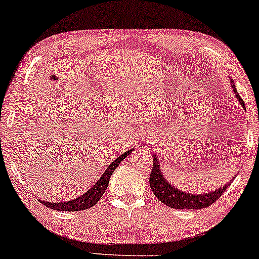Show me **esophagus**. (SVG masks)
Here are the masks:
<instances>
[{"label": "esophagus", "mask_w": 259, "mask_h": 259, "mask_svg": "<svg viewBox=\"0 0 259 259\" xmlns=\"http://www.w3.org/2000/svg\"><path fill=\"white\" fill-rule=\"evenodd\" d=\"M152 139H153V134H152V133H148V134L145 135V140H146L147 142H149L150 140H152Z\"/></svg>", "instance_id": "obj_1"}]
</instances>
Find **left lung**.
<instances>
[{"label": "left lung", "mask_w": 259, "mask_h": 259, "mask_svg": "<svg viewBox=\"0 0 259 259\" xmlns=\"http://www.w3.org/2000/svg\"><path fill=\"white\" fill-rule=\"evenodd\" d=\"M233 89H234V94H235V96L238 98L241 105L245 107L243 99H242L240 97V95L237 94L234 83H233ZM153 160H154L153 169L149 177V185L150 188H152V191L154 192L155 196L157 197V199H160V201H162L163 204L169 206L171 208L200 209V208L208 207V206L214 204V202H215L218 199L222 196V193L228 189L230 183H232L229 182V184L222 186L221 189L213 191V192L199 194V196H197V194L182 192V191L176 189L175 186L171 185L170 183L166 182L165 178L163 177L160 165H158L156 155H153Z\"/></svg>", "instance_id": "left-lung-1"}]
</instances>
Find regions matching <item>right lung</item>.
Listing matches in <instances>:
<instances>
[{"label": "right lung", "mask_w": 259, "mask_h": 259, "mask_svg": "<svg viewBox=\"0 0 259 259\" xmlns=\"http://www.w3.org/2000/svg\"><path fill=\"white\" fill-rule=\"evenodd\" d=\"M130 153L131 150L120 155L117 160H114L112 163H111L109 168L105 170V172L102 175V177L99 178V181L96 183V184H95L89 191H87L84 194H82L81 197L74 199V200L66 201V202L41 201V204L45 205L46 207L49 208L55 209V210H62V212H77V210H83V209H88L90 207H93V206L97 204L99 199L103 197V194H104L107 185H109L111 175L113 174L114 170H116V168L119 165V163L124 160V158H126L127 155Z\"/></svg>", "instance_id": "right-lung-1"}]
</instances>
